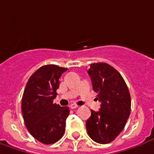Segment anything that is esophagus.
<instances>
[{
	"instance_id": "obj_1",
	"label": "esophagus",
	"mask_w": 154,
	"mask_h": 154,
	"mask_svg": "<svg viewBox=\"0 0 154 154\" xmlns=\"http://www.w3.org/2000/svg\"><path fill=\"white\" fill-rule=\"evenodd\" d=\"M77 107H78V105L76 104V103H71V104H70V108H71V109H77Z\"/></svg>"
}]
</instances>
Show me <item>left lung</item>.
Returning a JSON list of instances; mask_svg holds the SVG:
<instances>
[{
	"label": "left lung",
	"instance_id": "1",
	"mask_svg": "<svg viewBox=\"0 0 154 154\" xmlns=\"http://www.w3.org/2000/svg\"><path fill=\"white\" fill-rule=\"evenodd\" d=\"M93 89L101 102L99 111L91 110L86 121L88 134L101 144L111 143L125 127L131 113V95L119 72L103 62L93 63L88 71Z\"/></svg>",
	"mask_w": 154,
	"mask_h": 154
}]
</instances>
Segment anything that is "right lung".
I'll use <instances>...</instances> for the list:
<instances>
[{
  "instance_id": "right-lung-1",
  "label": "right lung",
  "mask_w": 154,
  "mask_h": 154,
  "mask_svg": "<svg viewBox=\"0 0 154 154\" xmlns=\"http://www.w3.org/2000/svg\"><path fill=\"white\" fill-rule=\"evenodd\" d=\"M67 69L55 65L38 68L29 77L22 99V112L29 133L38 142L52 144L63 137L69 108L53 103L61 74Z\"/></svg>"
}]
</instances>
